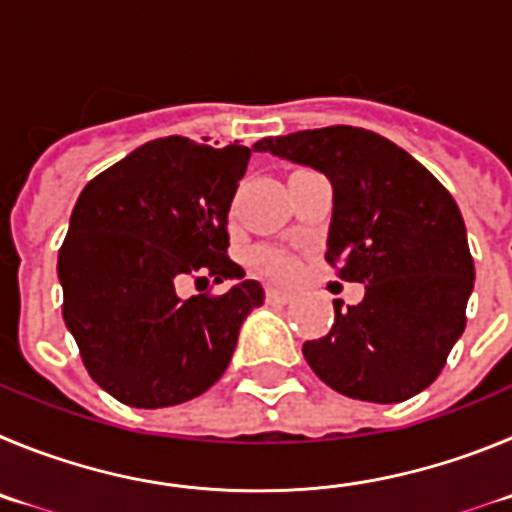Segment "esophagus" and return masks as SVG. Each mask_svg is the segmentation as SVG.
<instances>
[{
  "label": "esophagus",
  "instance_id": "obj_1",
  "mask_svg": "<svg viewBox=\"0 0 512 512\" xmlns=\"http://www.w3.org/2000/svg\"><path fill=\"white\" fill-rule=\"evenodd\" d=\"M290 298H293V293H290V290H283V288H267V301H273V303H288Z\"/></svg>",
  "mask_w": 512,
  "mask_h": 512
}]
</instances>
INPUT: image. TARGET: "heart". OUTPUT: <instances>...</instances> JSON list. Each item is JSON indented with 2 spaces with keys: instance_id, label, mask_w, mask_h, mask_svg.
Listing matches in <instances>:
<instances>
[{
  "instance_id": "heart-1",
  "label": "heart",
  "mask_w": 512,
  "mask_h": 512,
  "mask_svg": "<svg viewBox=\"0 0 512 512\" xmlns=\"http://www.w3.org/2000/svg\"><path fill=\"white\" fill-rule=\"evenodd\" d=\"M255 262L273 278H293L298 273L296 257L288 255L285 250H275V247H260L255 252Z\"/></svg>"
}]
</instances>
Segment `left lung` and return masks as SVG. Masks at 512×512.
<instances>
[{
    "label": "left lung",
    "instance_id": "left-lung-1",
    "mask_svg": "<svg viewBox=\"0 0 512 512\" xmlns=\"http://www.w3.org/2000/svg\"><path fill=\"white\" fill-rule=\"evenodd\" d=\"M334 186L326 262L336 278L365 283V298L334 301L329 334L303 344L321 380L347 398L400 403L444 370L467 326L474 260L451 193L403 147L377 132L334 124L262 137Z\"/></svg>",
    "mask_w": 512,
    "mask_h": 512
}]
</instances>
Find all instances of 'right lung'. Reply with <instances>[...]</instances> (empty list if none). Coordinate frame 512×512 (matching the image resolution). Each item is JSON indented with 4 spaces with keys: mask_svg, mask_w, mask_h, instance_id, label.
Here are the masks:
<instances>
[{
    "mask_svg": "<svg viewBox=\"0 0 512 512\" xmlns=\"http://www.w3.org/2000/svg\"><path fill=\"white\" fill-rule=\"evenodd\" d=\"M252 150L163 137L91 178L58 252L63 321L99 388L132 408L206 393L227 370L265 290L183 302L177 285L245 278L227 255V214Z\"/></svg>",
    "mask_w": 512,
    "mask_h": 512,
    "instance_id": "right-lung-1",
    "label": "right lung"
}]
</instances>
